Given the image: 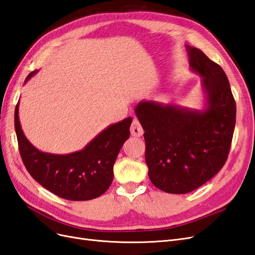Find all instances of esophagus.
I'll use <instances>...</instances> for the list:
<instances>
[{
    "instance_id": "1",
    "label": "esophagus",
    "mask_w": 255,
    "mask_h": 255,
    "mask_svg": "<svg viewBox=\"0 0 255 255\" xmlns=\"http://www.w3.org/2000/svg\"><path fill=\"white\" fill-rule=\"evenodd\" d=\"M130 133L135 137H140L143 135V128L141 127V123L137 118H134L132 126H130Z\"/></svg>"
}]
</instances>
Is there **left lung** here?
Instances as JSON below:
<instances>
[{
	"mask_svg": "<svg viewBox=\"0 0 255 255\" xmlns=\"http://www.w3.org/2000/svg\"><path fill=\"white\" fill-rule=\"evenodd\" d=\"M190 68L202 76L203 111L142 101L135 113L144 130L145 161L155 187L187 194L226 164L236 121V103L223 69L186 45Z\"/></svg>",
	"mask_w": 255,
	"mask_h": 255,
	"instance_id": "left-lung-1",
	"label": "left lung"
}]
</instances>
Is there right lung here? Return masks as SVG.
Here are the masks:
<instances>
[{
	"label": "right lung",
	"mask_w": 255,
	"mask_h": 255,
	"mask_svg": "<svg viewBox=\"0 0 255 255\" xmlns=\"http://www.w3.org/2000/svg\"><path fill=\"white\" fill-rule=\"evenodd\" d=\"M36 72H30L25 82ZM132 120L128 117L106 128L81 151L57 155L41 152L27 140L19 121V102L14 110V128L26 170L44 188L71 201L95 199L109 189L114 164L128 139Z\"/></svg>",
	"instance_id": "1"
}]
</instances>
